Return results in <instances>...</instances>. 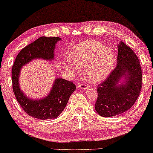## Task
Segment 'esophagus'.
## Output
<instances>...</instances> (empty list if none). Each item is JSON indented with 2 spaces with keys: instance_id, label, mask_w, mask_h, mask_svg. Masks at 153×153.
I'll return each mask as SVG.
<instances>
[{
  "instance_id": "obj_1",
  "label": "esophagus",
  "mask_w": 153,
  "mask_h": 153,
  "mask_svg": "<svg viewBox=\"0 0 153 153\" xmlns=\"http://www.w3.org/2000/svg\"><path fill=\"white\" fill-rule=\"evenodd\" d=\"M79 88H80V89H83V90H86V89H89V87L88 85H87L84 84V83H81V84H79Z\"/></svg>"
}]
</instances>
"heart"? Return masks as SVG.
<instances>
[{
  "label": "heart",
  "mask_w": 153,
  "mask_h": 153,
  "mask_svg": "<svg viewBox=\"0 0 153 153\" xmlns=\"http://www.w3.org/2000/svg\"><path fill=\"white\" fill-rule=\"evenodd\" d=\"M70 63L65 68L74 73L78 72L77 67L83 69L89 81L98 82L111 74L116 62V55L110 47L101 42L88 41L75 45L68 55Z\"/></svg>",
  "instance_id": "obj_1"
}]
</instances>
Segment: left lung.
<instances>
[{
    "label": "left lung",
    "mask_w": 153,
    "mask_h": 153,
    "mask_svg": "<svg viewBox=\"0 0 153 153\" xmlns=\"http://www.w3.org/2000/svg\"><path fill=\"white\" fill-rule=\"evenodd\" d=\"M117 66L97 88L95 105L97 113L112 117L128 111L138 97L142 88V69L139 59L129 46L120 41Z\"/></svg>",
    "instance_id": "left-lung-1"
}]
</instances>
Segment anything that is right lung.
<instances>
[{
	"label": "right lung",
	"mask_w": 153,
	"mask_h": 153,
	"mask_svg": "<svg viewBox=\"0 0 153 153\" xmlns=\"http://www.w3.org/2000/svg\"><path fill=\"white\" fill-rule=\"evenodd\" d=\"M59 37H40L21 50L12 68V82L15 96L26 113L41 120L57 118L66 108L70 97L76 89L72 82L64 79H55L49 94L41 98H31L22 91L19 85V76L22 67L36 59L53 61L54 51Z\"/></svg>",
	"instance_id": "add662e5"
}]
</instances>
